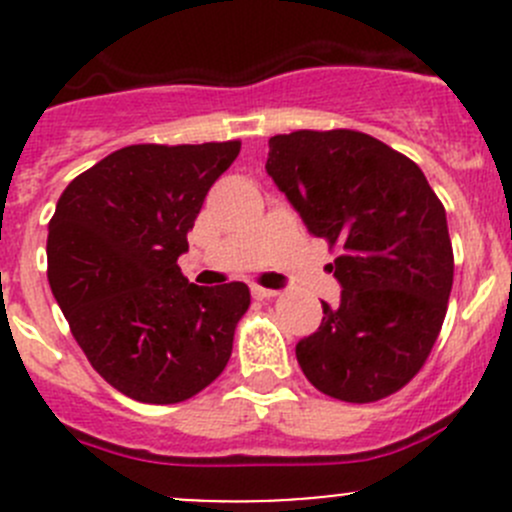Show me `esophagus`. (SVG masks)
Listing matches in <instances>:
<instances>
[{
	"label": "esophagus",
	"instance_id": "obj_1",
	"mask_svg": "<svg viewBox=\"0 0 512 512\" xmlns=\"http://www.w3.org/2000/svg\"><path fill=\"white\" fill-rule=\"evenodd\" d=\"M275 289H267V287H260V285H252V297L255 299H270L275 297Z\"/></svg>",
	"mask_w": 512,
	"mask_h": 512
}]
</instances>
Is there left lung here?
<instances>
[{
	"label": "left lung",
	"mask_w": 512,
	"mask_h": 512,
	"mask_svg": "<svg viewBox=\"0 0 512 512\" xmlns=\"http://www.w3.org/2000/svg\"><path fill=\"white\" fill-rule=\"evenodd\" d=\"M265 170L307 230L342 250L329 265L339 304L322 302V324L294 349L304 376L349 404L394 394L431 354L451 297L441 200L414 160L347 128L272 136Z\"/></svg>",
	"instance_id": "8db88e82"
}]
</instances>
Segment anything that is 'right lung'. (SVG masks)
<instances>
[{
    "mask_svg": "<svg viewBox=\"0 0 512 512\" xmlns=\"http://www.w3.org/2000/svg\"><path fill=\"white\" fill-rule=\"evenodd\" d=\"M240 141L126 146L71 180L49 223V285L91 366L143 404H178L223 374L250 307L242 282L183 277L210 185Z\"/></svg>",
    "mask_w": 512,
    "mask_h": 512,
    "instance_id": "obj_1",
    "label": "right lung"
}]
</instances>
